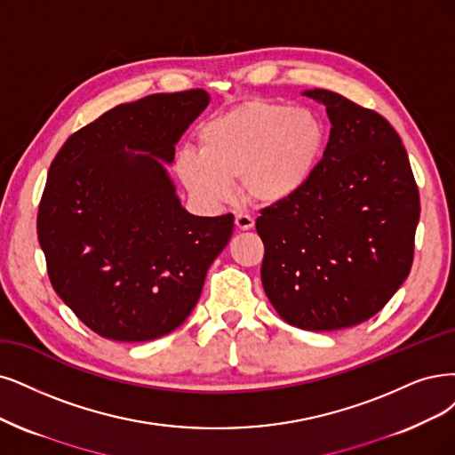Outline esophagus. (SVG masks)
Here are the masks:
<instances>
[{
    "label": "esophagus",
    "mask_w": 455,
    "mask_h": 455,
    "mask_svg": "<svg viewBox=\"0 0 455 455\" xmlns=\"http://www.w3.org/2000/svg\"><path fill=\"white\" fill-rule=\"evenodd\" d=\"M236 227L240 230H251L255 227V219L247 213H236Z\"/></svg>",
    "instance_id": "1"
}]
</instances>
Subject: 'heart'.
I'll return each mask as SVG.
<instances>
[{
	"label": "heart",
	"instance_id": "heart-1",
	"mask_svg": "<svg viewBox=\"0 0 455 455\" xmlns=\"http://www.w3.org/2000/svg\"><path fill=\"white\" fill-rule=\"evenodd\" d=\"M196 139L198 154L183 149L176 157V172L196 200L225 202L230 181L240 178L249 202L272 206L296 195L313 176L324 127L311 110L249 100L210 117Z\"/></svg>",
	"mask_w": 455,
	"mask_h": 455
}]
</instances>
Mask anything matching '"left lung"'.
<instances>
[{
  "mask_svg": "<svg viewBox=\"0 0 455 455\" xmlns=\"http://www.w3.org/2000/svg\"><path fill=\"white\" fill-rule=\"evenodd\" d=\"M330 140L309 181L260 210L262 287L283 321L301 330L356 326L377 315L414 260L419 193L388 120L328 90Z\"/></svg>",
  "mask_w": 455,
  "mask_h": 455,
  "instance_id": "obj_1",
  "label": "left lung"
}]
</instances>
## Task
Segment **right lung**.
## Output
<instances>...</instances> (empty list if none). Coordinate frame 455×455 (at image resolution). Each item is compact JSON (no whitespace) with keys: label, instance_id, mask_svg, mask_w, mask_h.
I'll return each mask as SVG.
<instances>
[{"label":"right lung","instance_id":"right-lung-1","mask_svg":"<svg viewBox=\"0 0 455 455\" xmlns=\"http://www.w3.org/2000/svg\"><path fill=\"white\" fill-rule=\"evenodd\" d=\"M208 100L188 90L116 107L73 132L50 164L37 213L46 272L100 338L149 341L176 330L232 236V213L181 208L158 161L172 163Z\"/></svg>","mask_w":455,"mask_h":455}]
</instances>
